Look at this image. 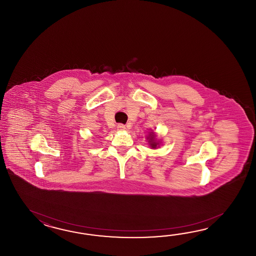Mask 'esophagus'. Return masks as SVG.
I'll return each instance as SVG.
<instances>
[{"mask_svg": "<svg viewBox=\"0 0 256 256\" xmlns=\"http://www.w3.org/2000/svg\"><path fill=\"white\" fill-rule=\"evenodd\" d=\"M117 128H118V130H124L126 129V126H124V124H118V126H117Z\"/></svg>", "mask_w": 256, "mask_h": 256, "instance_id": "1", "label": "esophagus"}]
</instances>
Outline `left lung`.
Segmentation results:
<instances>
[{
    "mask_svg": "<svg viewBox=\"0 0 256 256\" xmlns=\"http://www.w3.org/2000/svg\"><path fill=\"white\" fill-rule=\"evenodd\" d=\"M147 139L149 140L148 142H149L150 146L154 148V149H156V147L159 146V142L156 140V134H154V132H151L149 134V136L147 137Z\"/></svg>",
    "mask_w": 256,
    "mask_h": 256,
    "instance_id": "8db88e82",
    "label": "left lung"
}]
</instances>
